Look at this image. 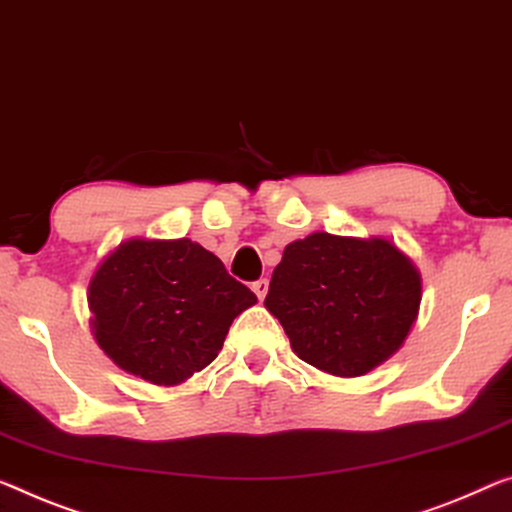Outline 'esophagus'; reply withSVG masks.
Returning a JSON list of instances; mask_svg holds the SVG:
<instances>
[{
	"mask_svg": "<svg viewBox=\"0 0 512 512\" xmlns=\"http://www.w3.org/2000/svg\"><path fill=\"white\" fill-rule=\"evenodd\" d=\"M254 293H256V297L258 300H265V295H267V288H270V281L267 279H258V281H254Z\"/></svg>",
	"mask_w": 512,
	"mask_h": 512,
	"instance_id": "esophagus-1",
	"label": "esophagus"
}]
</instances>
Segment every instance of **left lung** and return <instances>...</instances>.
Returning <instances> with one entry per match:
<instances>
[{
  "label": "left lung",
  "mask_w": 512,
  "mask_h": 512,
  "mask_svg": "<svg viewBox=\"0 0 512 512\" xmlns=\"http://www.w3.org/2000/svg\"><path fill=\"white\" fill-rule=\"evenodd\" d=\"M421 297L419 267L391 240L318 231L283 249L265 309L306 364L359 377L403 348Z\"/></svg>",
  "instance_id": "8db88e82"
}]
</instances>
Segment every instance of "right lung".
Wrapping results in <instances>:
<instances>
[{"instance_id":"1","label":"right lung","mask_w":512,"mask_h":512,"mask_svg":"<svg viewBox=\"0 0 512 512\" xmlns=\"http://www.w3.org/2000/svg\"><path fill=\"white\" fill-rule=\"evenodd\" d=\"M86 302L116 366L176 387L219 355L231 322L258 300L199 242L130 238L102 258Z\"/></svg>"}]
</instances>
